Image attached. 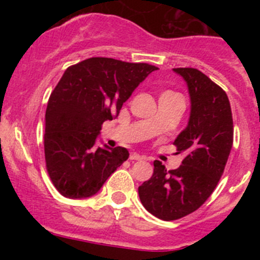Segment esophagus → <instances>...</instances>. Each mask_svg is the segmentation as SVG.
<instances>
[{"label":"esophagus","mask_w":260,"mask_h":260,"mask_svg":"<svg viewBox=\"0 0 260 260\" xmlns=\"http://www.w3.org/2000/svg\"><path fill=\"white\" fill-rule=\"evenodd\" d=\"M145 158H146L145 156L136 153V152L131 153V156H129V159H132V161H142V159H145Z\"/></svg>","instance_id":"esophagus-1"}]
</instances>
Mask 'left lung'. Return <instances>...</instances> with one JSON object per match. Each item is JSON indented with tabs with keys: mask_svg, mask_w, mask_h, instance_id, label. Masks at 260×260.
Instances as JSON below:
<instances>
[{
	"mask_svg": "<svg viewBox=\"0 0 260 260\" xmlns=\"http://www.w3.org/2000/svg\"><path fill=\"white\" fill-rule=\"evenodd\" d=\"M190 95V117L174 145L182 165L167 171L153 162V175L138 187L146 210L166 221L198 210L216 187L233 147V117L226 93L192 68H176Z\"/></svg>",
	"mask_w": 260,
	"mask_h": 260,
	"instance_id": "obj_1",
	"label": "left lung"
}]
</instances>
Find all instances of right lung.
Segmentation results:
<instances>
[{
  "label": "right lung",
  "mask_w": 260,
  "mask_h": 260,
  "mask_svg": "<svg viewBox=\"0 0 260 260\" xmlns=\"http://www.w3.org/2000/svg\"><path fill=\"white\" fill-rule=\"evenodd\" d=\"M158 68L112 57L69 67L50 95L45 114L46 170L69 199L95 195L128 158L124 147L96 146L102 124L119 114L135 89Z\"/></svg>",
  "instance_id": "obj_1"
}]
</instances>
